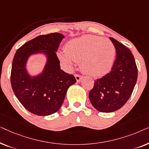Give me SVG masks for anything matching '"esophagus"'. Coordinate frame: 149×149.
Returning <instances> with one entry per match:
<instances>
[{"label": "esophagus", "mask_w": 149, "mask_h": 149, "mask_svg": "<svg viewBox=\"0 0 149 149\" xmlns=\"http://www.w3.org/2000/svg\"><path fill=\"white\" fill-rule=\"evenodd\" d=\"M74 77H75V78H76V80H77V82H80L81 80L83 78L82 76H81V75L77 74H74Z\"/></svg>", "instance_id": "obj_1"}]
</instances>
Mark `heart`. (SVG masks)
Masks as SVG:
<instances>
[{
  "label": "heart",
  "mask_w": 149,
  "mask_h": 149,
  "mask_svg": "<svg viewBox=\"0 0 149 149\" xmlns=\"http://www.w3.org/2000/svg\"><path fill=\"white\" fill-rule=\"evenodd\" d=\"M65 54L59 58L68 68L74 62H81L82 70L86 74L98 77L111 68L115 54V48L111 40L94 35H85L67 42Z\"/></svg>",
  "instance_id": "b5f03b06"
}]
</instances>
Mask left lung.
<instances>
[{"instance_id": "8db88e82", "label": "left lung", "mask_w": 149, "mask_h": 149, "mask_svg": "<svg viewBox=\"0 0 149 149\" xmlns=\"http://www.w3.org/2000/svg\"><path fill=\"white\" fill-rule=\"evenodd\" d=\"M110 40L117 56L111 72L95 81L89 97L100 112L111 113L121 109L131 96L137 81L138 68L133 54L115 38Z\"/></svg>"}]
</instances>
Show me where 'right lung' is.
I'll list each match as a JSON object with an SVG mask.
<instances>
[{
	"mask_svg": "<svg viewBox=\"0 0 149 149\" xmlns=\"http://www.w3.org/2000/svg\"><path fill=\"white\" fill-rule=\"evenodd\" d=\"M64 36L60 33L40 35L26 42L16 52L12 63L11 83L18 100L26 110L39 116L50 115L60 109L69 87L76 83L74 75L61 70L56 55ZM44 53L47 62L43 72L32 77L26 70L31 54Z\"/></svg>",
	"mask_w": 149,
	"mask_h": 149,
	"instance_id": "obj_1",
	"label": "right lung"
}]
</instances>
